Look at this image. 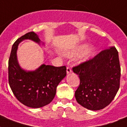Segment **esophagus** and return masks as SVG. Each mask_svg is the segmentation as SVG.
I'll return each instance as SVG.
<instances>
[{"label":"esophagus","mask_w":127,"mask_h":127,"mask_svg":"<svg viewBox=\"0 0 127 127\" xmlns=\"http://www.w3.org/2000/svg\"><path fill=\"white\" fill-rule=\"evenodd\" d=\"M72 72V70H71V68L69 67H67V74H69L71 73Z\"/></svg>","instance_id":"1"}]
</instances>
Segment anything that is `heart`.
Here are the masks:
<instances>
[{
	"mask_svg": "<svg viewBox=\"0 0 127 127\" xmlns=\"http://www.w3.org/2000/svg\"><path fill=\"white\" fill-rule=\"evenodd\" d=\"M95 52V48L93 46H88L86 43L78 44L73 48L64 51V55L67 57L72 58L79 55L78 60L80 63L88 61Z\"/></svg>",
	"mask_w": 127,
	"mask_h": 127,
	"instance_id": "b5f03b06",
	"label": "heart"
}]
</instances>
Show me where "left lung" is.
I'll use <instances>...</instances> for the list:
<instances>
[{"instance_id":"left-lung-1","label":"left lung","mask_w":127,"mask_h":127,"mask_svg":"<svg viewBox=\"0 0 127 127\" xmlns=\"http://www.w3.org/2000/svg\"><path fill=\"white\" fill-rule=\"evenodd\" d=\"M72 70L80 79L75 97L83 107L98 111L114 99L120 88L121 76L118 52L115 47L103 50Z\"/></svg>"}]
</instances>
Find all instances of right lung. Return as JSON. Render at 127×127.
<instances>
[{
  "instance_id": "1",
  "label": "right lung",
  "mask_w": 127,
  "mask_h": 127,
  "mask_svg": "<svg viewBox=\"0 0 127 127\" xmlns=\"http://www.w3.org/2000/svg\"><path fill=\"white\" fill-rule=\"evenodd\" d=\"M27 39L44 45L33 32L26 33L16 41L9 59V83L20 102L27 107L39 108L53 100L57 86L67 74L66 67L42 64L34 70L22 69L18 61L17 50L19 44Z\"/></svg>"
}]
</instances>
